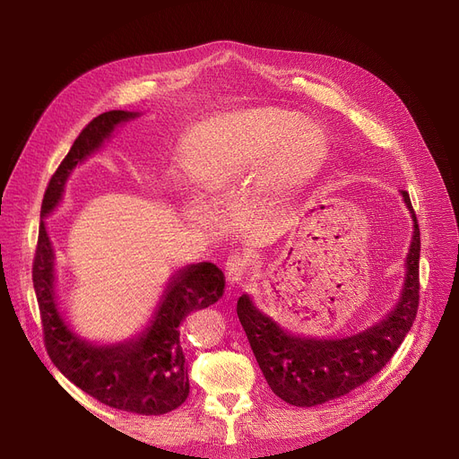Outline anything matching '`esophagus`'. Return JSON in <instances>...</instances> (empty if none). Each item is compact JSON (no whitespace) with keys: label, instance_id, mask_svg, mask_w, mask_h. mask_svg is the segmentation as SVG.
Here are the masks:
<instances>
[{"label":"esophagus","instance_id":"esophagus-1","mask_svg":"<svg viewBox=\"0 0 459 459\" xmlns=\"http://www.w3.org/2000/svg\"><path fill=\"white\" fill-rule=\"evenodd\" d=\"M225 270H227L225 275H227L229 284H232V286L239 284L247 272V260L239 255H232V256H229V260L225 264Z\"/></svg>","mask_w":459,"mask_h":459}]
</instances>
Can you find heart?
<instances>
[{"label": "heart", "mask_w": 459, "mask_h": 459, "mask_svg": "<svg viewBox=\"0 0 459 459\" xmlns=\"http://www.w3.org/2000/svg\"><path fill=\"white\" fill-rule=\"evenodd\" d=\"M329 151L325 130L303 113L264 106L193 126L180 143L178 163L210 197L229 195L256 171L264 189L290 195L316 180Z\"/></svg>", "instance_id": "b5f03b06"}]
</instances>
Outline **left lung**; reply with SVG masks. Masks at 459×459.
Here are the masks:
<instances>
[{
    "instance_id": "8db88e82",
    "label": "left lung",
    "mask_w": 459,
    "mask_h": 459,
    "mask_svg": "<svg viewBox=\"0 0 459 459\" xmlns=\"http://www.w3.org/2000/svg\"><path fill=\"white\" fill-rule=\"evenodd\" d=\"M413 220L403 260V282L394 307L367 329L342 339L290 333L262 312L249 294L238 299V318L272 391L290 405L312 407L341 398L389 363L411 329L419 307L420 230L407 191H400Z\"/></svg>"
}]
</instances>
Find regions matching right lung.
I'll return each mask as SVG.
<instances>
[{"instance_id": "obj_1", "label": "right lung", "mask_w": 459, "mask_h": 459, "mask_svg": "<svg viewBox=\"0 0 459 459\" xmlns=\"http://www.w3.org/2000/svg\"><path fill=\"white\" fill-rule=\"evenodd\" d=\"M141 115L111 109L92 118L57 167L40 206L33 286L48 355L66 379L120 411L163 415L189 394L180 325L191 310L206 308L223 296V272L212 262L187 264L169 277L147 325L137 334L120 342H92L74 331L59 307L56 249L44 221L61 206L74 169L99 152L117 128Z\"/></svg>"}]
</instances>
